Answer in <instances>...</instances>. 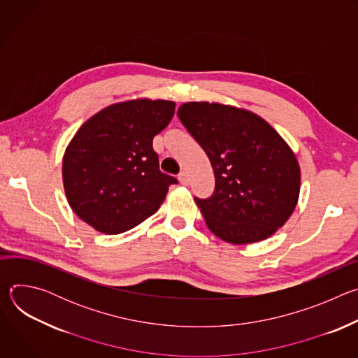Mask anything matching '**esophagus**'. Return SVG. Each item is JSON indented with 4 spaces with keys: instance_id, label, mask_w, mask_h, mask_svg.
<instances>
[{
    "instance_id": "obj_1",
    "label": "esophagus",
    "mask_w": 358,
    "mask_h": 358,
    "mask_svg": "<svg viewBox=\"0 0 358 358\" xmlns=\"http://www.w3.org/2000/svg\"><path fill=\"white\" fill-rule=\"evenodd\" d=\"M178 180H180V182H181L182 185H188V184H189V177H188V174H187L185 171H182V173L178 174Z\"/></svg>"
}]
</instances>
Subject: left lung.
I'll return each mask as SVG.
<instances>
[{"mask_svg":"<svg viewBox=\"0 0 358 358\" xmlns=\"http://www.w3.org/2000/svg\"><path fill=\"white\" fill-rule=\"evenodd\" d=\"M177 116L214 169L213 195L194 196L208 228L236 245L275 234L300 191V169L285 140L259 116L220 103L189 101Z\"/></svg>","mask_w":358,"mask_h":358,"instance_id":"8db88e82","label":"left lung"}]
</instances>
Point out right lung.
Masks as SVG:
<instances>
[{"mask_svg":"<svg viewBox=\"0 0 358 358\" xmlns=\"http://www.w3.org/2000/svg\"><path fill=\"white\" fill-rule=\"evenodd\" d=\"M170 100H130L92 116L64 156V187L73 213L96 231L126 232L160 208L177 178L160 170L152 138L171 122Z\"/></svg>","mask_w":358,"mask_h":358,"instance_id":"1","label":"right lung"}]
</instances>
